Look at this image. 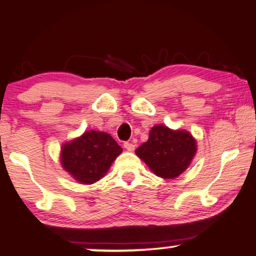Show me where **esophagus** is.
<instances>
[{
    "label": "esophagus",
    "mask_w": 256,
    "mask_h": 256,
    "mask_svg": "<svg viewBox=\"0 0 256 256\" xmlns=\"http://www.w3.org/2000/svg\"><path fill=\"white\" fill-rule=\"evenodd\" d=\"M124 148H125L128 151H134V143H130V142H125V143H124Z\"/></svg>",
    "instance_id": "esophagus-1"
}]
</instances>
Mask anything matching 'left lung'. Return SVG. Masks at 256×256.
Segmentation results:
<instances>
[{
  "instance_id": "left-lung-1",
  "label": "left lung",
  "mask_w": 256,
  "mask_h": 256,
  "mask_svg": "<svg viewBox=\"0 0 256 256\" xmlns=\"http://www.w3.org/2000/svg\"><path fill=\"white\" fill-rule=\"evenodd\" d=\"M137 156L162 178H176L192 163L196 142L186 131H174L163 125L151 128L148 142L136 150Z\"/></svg>"
}]
</instances>
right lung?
<instances>
[{"instance_id": "1", "label": "right lung", "mask_w": 256, "mask_h": 256, "mask_svg": "<svg viewBox=\"0 0 256 256\" xmlns=\"http://www.w3.org/2000/svg\"><path fill=\"white\" fill-rule=\"evenodd\" d=\"M122 148L106 132L87 131L64 145L61 164L78 182L93 184L102 178Z\"/></svg>"}]
</instances>
